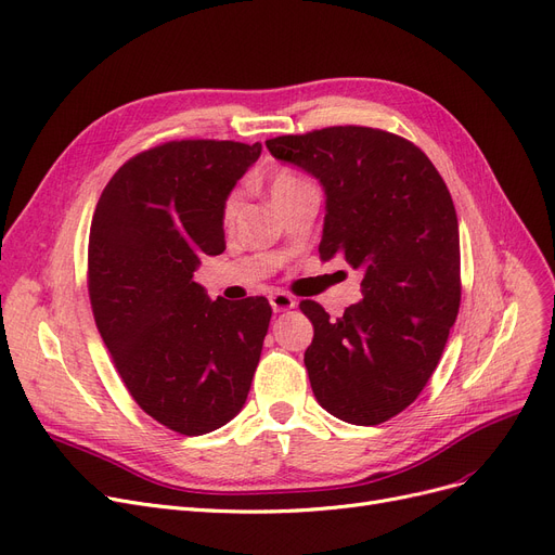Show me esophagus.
Segmentation results:
<instances>
[{"instance_id":"esophagus-1","label":"esophagus","mask_w":555,"mask_h":555,"mask_svg":"<svg viewBox=\"0 0 555 555\" xmlns=\"http://www.w3.org/2000/svg\"><path fill=\"white\" fill-rule=\"evenodd\" d=\"M270 304H272V310L274 312H283V310H291L297 306V301L287 295V293H274L270 295Z\"/></svg>"}]
</instances>
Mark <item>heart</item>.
<instances>
[{
    "label": "heart",
    "mask_w": 555,
    "mask_h": 555,
    "mask_svg": "<svg viewBox=\"0 0 555 555\" xmlns=\"http://www.w3.org/2000/svg\"><path fill=\"white\" fill-rule=\"evenodd\" d=\"M304 183H308V181H306L304 177H299V175L279 172V175L274 177V181H272V197H274V195H283V192H291V190H295V188H299V185H304ZM237 204H240V195H237V192H233V195H231V197L227 199V204H224V220H227V222L235 215Z\"/></svg>",
    "instance_id": "obj_1"
}]
</instances>
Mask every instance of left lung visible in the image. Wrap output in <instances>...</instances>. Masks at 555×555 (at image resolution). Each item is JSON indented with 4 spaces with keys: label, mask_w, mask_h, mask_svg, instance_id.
Returning a JSON list of instances; mask_svg holds the SVG:
<instances>
[{
    "label": "left lung",
    "mask_w": 555,
    "mask_h": 555,
    "mask_svg": "<svg viewBox=\"0 0 555 555\" xmlns=\"http://www.w3.org/2000/svg\"><path fill=\"white\" fill-rule=\"evenodd\" d=\"M315 177L326 197L320 258L363 272V301L331 320L299 308L315 335L304 353L324 411L356 426L399 415L424 390L461 306V237L449 190L428 156L395 133L328 127L264 142Z\"/></svg>",
    "instance_id": "1"
}]
</instances>
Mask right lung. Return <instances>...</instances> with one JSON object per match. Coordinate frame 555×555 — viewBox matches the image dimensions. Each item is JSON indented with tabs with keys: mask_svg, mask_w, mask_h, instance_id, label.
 <instances>
[{
	"mask_svg": "<svg viewBox=\"0 0 555 555\" xmlns=\"http://www.w3.org/2000/svg\"><path fill=\"white\" fill-rule=\"evenodd\" d=\"M260 150L231 140L160 144L119 167L92 215L94 322L135 403L183 436L243 411L268 335V299L212 301L195 281L202 258L227 247L224 204Z\"/></svg>",
	"mask_w": 555,
	"mask_h": 555,
	"instance_id": "1",
	"label": "right lung"
}]
</instances>
